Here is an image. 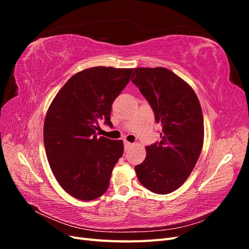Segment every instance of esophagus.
I'll return each mask as SVG.
<instances>
[{"label": "esophagus", "instance_id": "obj_1", "mask_svg": "<svg viewBox=\"0 0 249 249\" xmlns=\"http://www.w3.org/2000/svg\"><path fill=\"white\" fill-rule=\"evenodd\" d=\"M124 149H125V150H127V149H129V148L133 145V143H131V142H127V141H124Z\"/></svg>", "mask_w": 249, "mask_h": 249}]
</instances>
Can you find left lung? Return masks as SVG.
<instances>
[{
  "mask_svg": "<svg viewBox=\"0 0 249 249\" xmlns=\"http://www.w3.org/2000/svg\"><path fill=\"white\" fill-rule=\"evenodd\" d=\"M132 82L162 124L161 140L146 146V157L135 166L142 186L157 194L177 190L190 176L203 144V117L194 90L164 67L135 69Z\"/></svg>",
  "mask_w": 249,
  "mask_h": 249,
  "instance_id": "obj_1",
  "label": "left lung"
}]
</instances>
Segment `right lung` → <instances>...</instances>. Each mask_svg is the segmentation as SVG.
<instances>
[{
  "instance_id": "add662e5",
  "label": "right lung",
  "mask_w": 249,
  "mask_h": 249,
  "mask_svg": "<svg viewBox=\"0 0 249 249\" xmlns=\"http://www.w3.org/2000/svg\"><path fill=\"white\" fill-rule=\"evenodd\" d=\"M134 69L95 66L72 76L53 100L43 125L48 161L59 185L74 198L92 200L107 191L123 140L97 137L99 122L112 125V104Z\"/></svg>"
}]
</instances>
